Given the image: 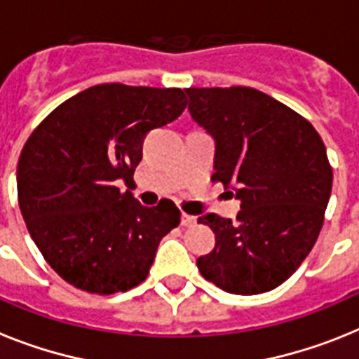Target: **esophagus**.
<instances>
[{"mask_svg":"<svg viewBox=\"0 0 359 359\" xmlns=\"http://www.w3.org/2000/svg\"><path fill=\"white\" fill-rule=\"evenodd\" d=\"M180 224H182L184 227H191V226H195V224H197V218L191 217V215L182 213V217H180Z\"/></svg>","mask_w":359,"mask_h":359,"instance_id":"1","label":"esophagus"}]
</instances>
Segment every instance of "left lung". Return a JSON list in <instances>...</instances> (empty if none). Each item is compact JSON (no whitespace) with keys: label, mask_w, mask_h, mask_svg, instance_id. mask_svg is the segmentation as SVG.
I'll return each instance as SVG.
<instances>
[{"label":"left lung","mask_w":359,"mask_h":359,"mask_svg":"<svg viewBox=\"0 0 359 359\" xmlns=\"http://www.w3.org/2000/svg\"><path fill=\"white\" fill-rule=\"evenodd\" d=\"M186 93L191 117L217 144L211 179L240 201L235 222L198 218L215 233L198 271L233 294L271 291L300 267L323 226L332 189L325 144L309 121L255 88Z\"/></svg>","instance_id":"obj_1"}]
</instances>
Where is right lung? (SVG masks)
Masks as SVG:
<instances>
[{
    "mask_svg": "<svg viewBox=\"0 0 359 359\" xmlns=\"http://www.w3.org/2000/svg\"><path fill=\"white\" fill-rule=\"evenodd\" d=\"M186 104L180 88L97 85L59 104L25 142L21 215L65 282L95 294L144 282L180 211L171 201L141 205L117 182L132 180L146 133L175 121Z\"/></svg>",
    "mask_w": 359,
    "mask_h": 359,
    "instance_id": "add662e5",
    "label": "right lung"
}]
</instances>
